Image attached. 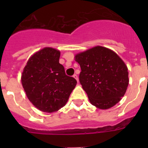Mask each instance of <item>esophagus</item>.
I'll list each match as a JSON object with an SVG mask.
<instances>
[{"instance_id": "esophagus-1", "label": "esophagus", "mask_w": 148, "mask_h": 148, "mask_svg": "<svg viewBox=\"0 0 148 148\" xmlns=\"http://www.w3.org/2000/svg\"><path fill=\"white\" fill-rule=\"evenodd\" d=\"M73 77H74V78H75V79H76L77 82H78V75H77L76 74H74V75H73Z\"/></svg>"}]
</instances>
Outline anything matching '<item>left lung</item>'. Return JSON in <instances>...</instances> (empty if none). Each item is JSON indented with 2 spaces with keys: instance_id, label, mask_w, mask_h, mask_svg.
Wrapping results in <instances>:
<instances>
[{
  "instance_id": "left-lung-1",
  "label": "left lung",
  "mask_w": 148,
  "mask_h": 148,
  "mask_svg": "<svg viewBox=\"0 0 148 148\" xmlns=\"http://www.w3.org/2000/svg\"><path fill=\"white\" fill-rule=\"evenodd\" d=\"M82 72L79 81L90 103L108 109L124 96L129 83L127 67L111 49L97 46L75 56Z\"/></svg>"
}]
</instances>
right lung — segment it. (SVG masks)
Returning a JSON list of instances; mask_svg holds the SVG:
<instances>
[{"label":"right lung","instance_id":"1","mask_svg":"<svg viewBox=\"0 0 148 148\" xmlns=\"http://www.w3.org/2000/svg\"><path fill=\"white\" fill-rule=\"evenodd\" d=\"M60 52L46 47L32 56L21 75L29 100L43 112L53 113L63 108L77 82L66 75L59 63Z\"/></svg>","mask_w":148,"mask_h":148}]
</instances>
